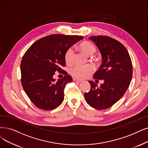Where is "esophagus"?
I'll use <instances>...</instances> for the list:
<instances>
[{"label":"esophagus","instance_id":"obj_1","mask_svg":"<svg viewBox=\"0 0 148 148\" xmlns=\"http://www.w3.org/2000/svg\"><path fill=\"white\" fill-rule=\"evenodd\" d=\"M73 81H74L75 82H82V80L79 79H77V78H73Z\"/></svg>","mask_w":148,"mask_h":148}]
</instances>
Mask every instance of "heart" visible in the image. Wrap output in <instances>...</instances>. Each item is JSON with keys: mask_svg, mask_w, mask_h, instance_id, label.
I'll use <instances>...</instances> for the list:
<instances>
[{"mask_svg": "<svg viewBox=\"0 0 148 148\" xmlns=\"http://www.w3.org/2000/svg\"><path fill=\"white\" fill-rule=\"evenodd\" d=\"M78 48L83 53L88 56H92L97 50L96 46L94 44L88 40L81 42L78 46ZM73 51L72 49H68L64 54V60L68 65L73 62ZM94 72V68L91 65L86 66H75L70 70V73L75 77L79 79H84L87 78Z\"/></svg>", "mask_w": 148, "mask_h": 148, "instance_id": "1", "label": "heart"}]
</instances>
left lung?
Here are the masks:
<instances>
[{"label":"left lung","mask_w":148,"mask_h":148,"mask_svg":"<svg viewBox=\"0 0 148 148\" xmlns=\"http://www.w3.org/2000/svg\"><path fill=\"white\" fill-rule=\"evenodd\" d=\"M89 39L95 43L103 61L93 77L104 82L97 87L96 83L88 81L91 88L84 95L91 107L104 110L116 103L126 92L132 78V64L126 47L119 41L102 35Z\"/></svg>","instance_id":"left-lung-1"}]
</instances>
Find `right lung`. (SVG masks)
<instances>
[{
    "instance_id": "1",
    "label": "right lung",
    "mask_w": 148,
    "mask_h": 148,
    "mask_svg": "<svg viewBox=\"0 0 148 148\" xmlns=\"http://www.w3.org/2000/svg\"><path fill=\"white\" fill-rule=\"evenodd\" d=\"M83 39L82 36L51 34L33 43L26 51L21 63L23 90L37 108L51 110L64 100V90L73 79L61 69L66 66L64 54L70 47ZM56 71L65 76L55 81Z\"/></svg>"
}]
</instances>
